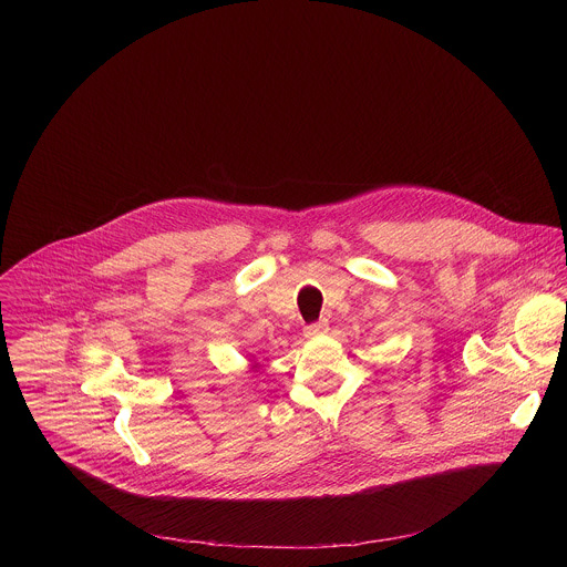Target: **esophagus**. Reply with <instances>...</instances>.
<instances>
[{"instance_id":"34e87169","label":"esophagus","mask_w":567,"mask_h":567,"mask_svg":"<svg viewBox=\"0 0 567 567\" xmlns=\"http://www.w3.org/2000/svg\"><path fill=\"white\" fill-rule=\"evenodd\" d=\"M327 331V321H319V323L308 324L306 329H303V333H306V338H317V336H321Z\"/></svg>"}]
</instances>
